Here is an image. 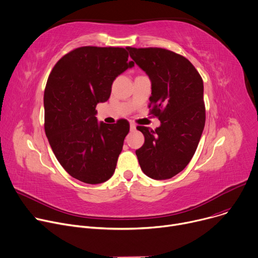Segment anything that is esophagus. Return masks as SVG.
I'll list each match as a JSON object with an SVG mask.
<instances>
[{
    "mask_svg": "<svg viewBox=\"0 0 258 258\" xmlns=\"http://www.w3.org/2000/svg\"><path fill=\"white\" fill-rule=\"evenodd\" d=\"M136 127H137V126H136V124H135V123H133V122H131V123H130V128H131V131H135V130H136Z\"/></svg>",
    "mask_w": 258,
    "mask_h": 258,
    "instance_id": "esophagus-1",
    "label": "esophagus"
}]
</instances>
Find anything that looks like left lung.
<instances>
[{
    "mask_svg": "<svg viewBox=\"0 0 258 258\" xmlns=\"http://www.w3.org/2000/svg\"><path fill=\"white\" fill-rule=\"evenodd\" d=\"M130 56L151 82L149 108L161 125L138 126L145 142L136 150L144 174L169 179L190 163L205 124L203 82L193 64L173 51L126 47Z\"/></svg>",
    "mask_w": 258,
    "mask_h": 258,
    "instance_id": "1",
    "label": "left lung"
}]
</instances>
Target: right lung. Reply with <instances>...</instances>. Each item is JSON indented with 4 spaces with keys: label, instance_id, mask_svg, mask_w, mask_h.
I'll return each mask as SVG.
<instances>
[{
    "label": "right lung",
    "instance_id": "obj_1",
    "mask_svg": "<svg viewBox=\"0 0 258 258\" xmlns=\"http://www.w3.org/2000/svg\"><path fill=\"white\" fill-rule=\"evenodd\" d=\"M135 65L126 48L83 46L63 56L44 90V130L66 172L90 184L112 177L130 124L98 122L96 105L109 99L114 80Z\"/></svg>",
    "mask_w": 258,
    "mask_h": 258
}]
</instances>
